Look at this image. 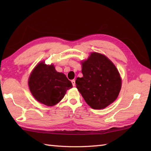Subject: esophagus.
<instances>
[{"instance_id":"esophagus-1","label":"esophagus","mask_w":151,"mask_h":151,"mask_svg":"<svg viewBox=\"0 0 151 151\" xmlns=\"http://www.w3.org/2000/svg\"><path fill=\"white\" fill-rule=\"evenodd\" d=\"M71 82H72V84L73 86H75L76 84H75V80H73V81H71Z\"/></svg>"}]
</instances>
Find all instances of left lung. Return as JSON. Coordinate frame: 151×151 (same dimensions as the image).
I'll list each match as a JSON object with an SVG mask.
<instances>
[{"label":"left lung","mask_w":151,"mask_h":151,"mask_svg":"<svg viewBox=\"0 0 151 151\" xmlns=\"http://www.w3.org/2000/svg\"><path fill=\"white\" fill-rule=\"evenodd\" d=\"M82 78L76 80V88L89 106L103 109L114 102L121 88V78L116 67L108 58L92 52L82 62Z\"/></svg>","instance_id":"8db88e82"}]
</instances>
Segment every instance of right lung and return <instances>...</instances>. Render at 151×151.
Instances as JSON below:
<instances>
[{
  "label": "right lung",
  "instance_id": "add662e5",
  "mask_svg": "<svg viewBox=\"0 0 151 151\" xmlns=\"http://www.w3.org/2000/svg\"><path fill=\"white\" fill-rule=\"evenodd\" d=\"M31 93L36 100L48 106H52L62 100L72 83L62 73L57 72L54 65L44 62L37 64L28 79Z\"/></svg>",
  "mask_w": 151,
  "mask_h": 151
}]
</instances>
